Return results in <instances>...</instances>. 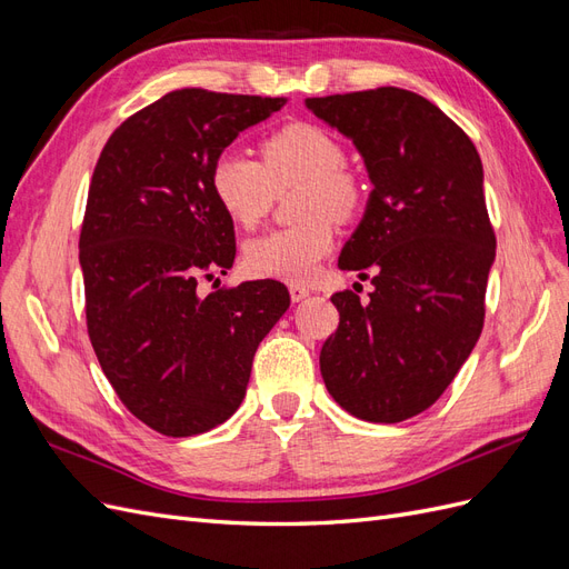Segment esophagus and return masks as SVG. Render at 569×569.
<instances>
[{"mask_svg": "<svg viewBox=\"0 0 569 569\" xmlns=\"http://www.w3.org/2000/svg\"><path fill=\"white\" fill-rule=\"evenodd\" d=\"M308 295H311V291H308V287H303V284H289V297H291V301L295 303H299V301H303Z\"/></svg>", "mask_w": 569, "mask_h": 569, "instance_id": "1", "label": "esophagus"}]
</instances>
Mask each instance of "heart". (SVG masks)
I'll return each mask as SVG.
<instances>
[{
    "instance_id": "heart-1",
    "label": "heart",
    "mask_w": 569,
    "mask_h": 569,
    "mask_svg": "<svg viewBox=\"0 0 569 569\" xmlns=\"http://www.w3.org/2000/svg\"><path fill=\"white\" fill-rule=\"evenodd\" d=\"M263 163L244 151H220L211 166V192L239 228L266 218L274 192L303 187L299 226L253 237L244 247L251 274L284 282L311 280L335 247V220L353 218L363 206V184L343 166L347 149L316 123H289L261 142Z\"/></svg>"
}]
</instances>
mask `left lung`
I'll use <instances>...</instances> for the list:
<instances>
[{
  "instance_id": "obj_1",
  "label": "left lung",
  "mask_w": 569,
  "mask_h": 569,
  "mask_svg": "<svg viewBox=\"0 0 569 569\" xmlns=\"http://www.w3.org/2000/svg\"><path fill=\"white\" fill-rule=\"evenodd\" d=\"M349 137L372 192L339 253L341 270L372 272L370 301L337 291V332L320 372L332 399L368 422H403L453 382L485 325L496 237L481 159L425 97L377 88L306 99Z\"/></svg>"
}]
</instances>
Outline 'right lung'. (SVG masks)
I'll list each match as a JSON object with an SVG mask.
<instances>
[{
  "mask_svg": "<svg viewBox=\"0 0 569 569\" xmlns=\"http://www.w3.org/2000/svg\"><path fill=\"white\" fill-rule=\"evenodd\" d=\"M280 97L176 90L101 149L80 232L88 332L118 399L166 437H194L242 403L253 353L289 308L274 280L199 295L234 263L211 166Z\"/></svg>",
  "mask_w": 569,
  "mask_h": 569,
  "instance_id": "add662e5",
  "label": "right lung"
}]
</instances>
